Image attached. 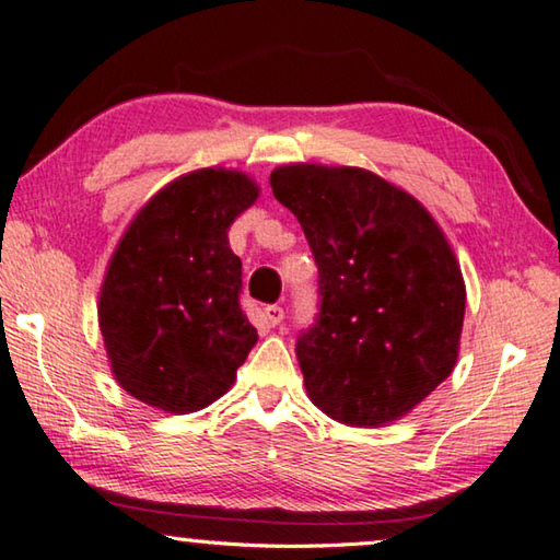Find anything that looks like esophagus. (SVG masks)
I'll return each mask as SVG.
<instances>
[{"instance_id":"obj_1","label":"esophagus","mask_w":560,"mask_h":560,"mask_svg":"<svg viewBox=\"0 0 560 560\" xmlns=\"http://www.w3.org/2000/svg\"><path fill=\"white\" fill-rule=\"evenodd\" d=\"M265 319H268L272 327L280 325L282 319H285V310H282L280 305H268V307H265Z\"/></svg>"}]
</instances>
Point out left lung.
Listing matches in <instances>:
<instances>
[{
  "label": "left lung",
  "instance_id": "left-lung-1",
  "mask_svg": "<svg viewBox=\"0 0 560 560\" xmlns=\"http://www.w3.org/2000/svg\"><path fill=\"white\" fill-rule=\"evenodd\" d=\"M270 186L319 272V313L295 345L307 397L350 427L405 417L459 354L466 288L442 228L364 168L292 163Z\"/></svg>",
  "mask_w": 560,
  "mask_h": 560
}]
</instances>
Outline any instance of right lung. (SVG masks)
<instances>
[{
    "instance_id": "add662e5",
    "label": "right lung",
    "mask_w": 560,
    "mask_h": 560,
    "mask_svg": "<svg viewBox=\"0 0 560 560\" xmlns=\"http://www.w3.org/2000/svg\"><path fill=\"white\" fill-rule=\"evenodd\" d=\"M258 198L237 171L203 168L159 190L108 262L98 327L118 384L143 405L188 415L231 389L258 342L241 307L233 220Z\"/></svg>"
}]
</instances>
